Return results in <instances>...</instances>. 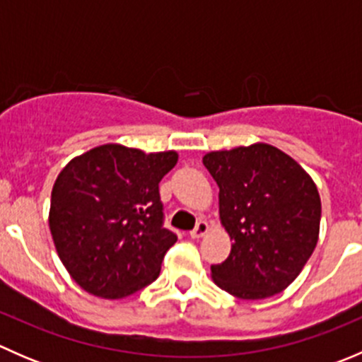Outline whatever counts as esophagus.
<instances>
[{"label":"esophagus","instance_id":"34e87169","mask_svg":"<svg viewBox=\"0 0 362 362\" xmlns=\"http://www.w3.org/2000/svg\"><path fill=\"white\" fill-rule=\"evenodd\" d=\"M208 231H210V224H208L206 221H199L198 224H196V228L191 231V236L192 238H202V236L206 235Z\"/></svg>","mask_w":362,"mask_h":362}]
</instances>
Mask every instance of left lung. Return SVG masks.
Listing matches in <instances>:
<instances>
[{"label":"left lung","instance_id":"left-lung-1","mask_svg":"<svg viewBox=\"0 0 362 362\" xmlns=\"http://www.w3.org/2000/svg\"><path fill=\"white\" fill-rule=\"evenodd\" d=\"M203 164L218 185L221 222L233 240L228 259L211 266L214 282L240 299L282 293L319 240L312 177L268 144L208 152Z\"/></svg>","mask_w":362,"mask_h":362}]
</instances>
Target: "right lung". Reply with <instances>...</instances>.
<instances>
[{"label": "right lung", "mask_w": 362, "mask_h": 362, "mask_svg": "<svg viewBox=\"0 0 362 362\" xmlns=\"http://www.w3.org/2000/svg\"><path fill=\"white\" fill-rule=\"evenodd\" d=\"M175 151L145 154L119 144L71 159L56 178L49 226L57 255L89 294L120 299L159 276L177 235L163 228L159 182Z\"/></svg>", "instance_id": "1"}]
</instances>
